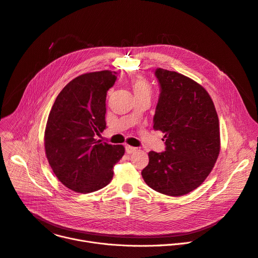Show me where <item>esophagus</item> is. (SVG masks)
Wrapping results in <instances>:
<instances>
[{
	"label": "esophagus",
	"mask_w": 258,
	"mask_h": 258,
	"mask_svg": "<svg viewBox=\"0 0 258 258\" xmlns=\"http://www.w3.org/2000/svg\"><path fill=\"white\" fill-rule=\"evenodd\" d=\"M136 150H137L136 147H133V146H130V145H126V146H125V151H126L128 154L135 152Z\"/></svg>",
	"instance_id": "obj_1"
}]
</instances>
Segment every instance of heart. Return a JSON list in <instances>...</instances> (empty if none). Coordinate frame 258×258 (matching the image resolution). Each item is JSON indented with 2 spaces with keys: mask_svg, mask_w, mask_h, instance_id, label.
Returning a JSON list of instances; mask_svg holds the SVG:
<instances>
[{
  "mask_svg": "<svg viewBox=\"0 0 258 258\" xmlns=\"http://www.w3.org/2000/svg\"><path fill=\"white\" fill-rule=\"evenodd\" d=\"M130 85L137 99L142 98V97L150 98L152 90L149 83L145 79L134 78L130 81Z\"/></svg>",
  "mask_w": 258,
  "mask_h": 258,
  "instance_id": "heart-1",
  "label": "heart"
}]
</instances>
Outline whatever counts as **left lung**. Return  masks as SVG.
<instances>
[{"mask_svg": "<svg viewBox=\"0 0 258 258\" xmlns=\"http://www.w3.org/2000/svg\"><path fill=\"white\" fill-rule=\"evenodd\" d=\"M160 96L153 128L165 133V151H149L142 177L154 191L182 196L198 187L213 170L220 152L219 118L201 85L163 68L154 71Z\"/></svg>", "mask_w": 258, "mask_h": 258, "instance_id": "8db88e82", "label": "left lung"}]
</instances>
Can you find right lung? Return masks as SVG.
Returning <instances> with one entry per match:
<instances>
[{
	"label": "right lung",
	"mask_w": 258,
	"mask_h": 258,
	"mask_svg": "<svg viewBox=\"0 0 258 258\" xmlns=\"http://www.w3.org/2000/svg\"><path fill=\"white\" fill-rule=\"evenodd\" d=\"M102 71L77 77L58 94L44 132L45 154L57 178L78 193L100 190L113 178L124 147L96 140L106 128V99L117 77Z\"/></svg>",
	"instance_id": "right-lung-1"
}]
</instances>
